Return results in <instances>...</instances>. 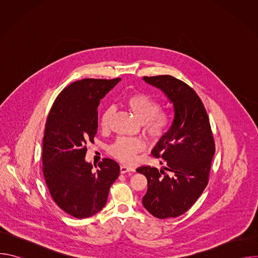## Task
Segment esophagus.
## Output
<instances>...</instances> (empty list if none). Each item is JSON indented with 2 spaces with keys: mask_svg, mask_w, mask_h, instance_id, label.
Returning a JSON list of instances; mask_svg holds the SVG:
<instances>
[{
  "mask_svg": "<svg viewBox=\"0 0 258 258\" xmlns=\"http://www.w3.org/2000/svg\"><path fill=\"white\" fill-rule=\"evenodd\" d=\"M135 168L127 166V165H121L120 166V173H126V172H134Z\"/></svg>",
  "mask_w": 258,
  "mask_h": 258,
  "instance_id": "esophagus-1",
  "label": "esophagus"
}]
</instances>
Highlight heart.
Masks as SVG:
<instances>
[{"mask_svg":"<svg viewBox=\"0 0 258 258\" xmlns=\"http://www.w3.org/2000/svg\"><path fill=\"white\" fill-rule=\"evenodd\" d=\"M124 103L142 122L144 132L151 140L160 141L166 136L171 125V119L166 112L161 111L162 106L158 100L146 93L135 92L124 98ZM112 115V108L103 110L99 118V124L103 130L109 128ZM145 148L146 144L142 139L121 137L108 147V152L120 161L131 163Z\"/></svg>","mask_w":258,"mask_h":258,"instance_id":"obj_1","label":"heart"}]
</instances>
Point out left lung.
Listing matches in <instances>:
<instances>
[{"label":"left lung","instance_id":"8db88e82","mask_svg":"<svg viewBox=\"0 0 258 258\" xmlns=\"http://www.w3.org/2000/svg\"><path fill=\"white\" fill-rule=\"evenodd\" d=\"M143 79L160 89L174 109L172 125L152 150L174 176L150 165L138 167L148 180L143 205L157 218L177 217L193 206L208 183L215 153L209 118L201 99L186 83L167 75Z\"/></svg>","mask_w":258,"mask_h":258}]
</instances>
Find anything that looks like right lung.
<instances>
[{
  "mask_svg": "<svg viewBox=\"0 0 258 258\" xmlns=\"http://www.w3.org/2000/svg\"><path fill=\"white\" fill-rule=\"evenodd\" d=\"M120 79L73 82L57 96L47 117L43 139V173L55 203L77 218H87L106 204L119 165L103 158L93 169L86 162L87 143L98 130L100 100Z\"/></svg>",
  "mask_w": 258,
  "mask_h": 258,
  "instance_id": "1",
  "label": "right lung"
}]
</instances>
